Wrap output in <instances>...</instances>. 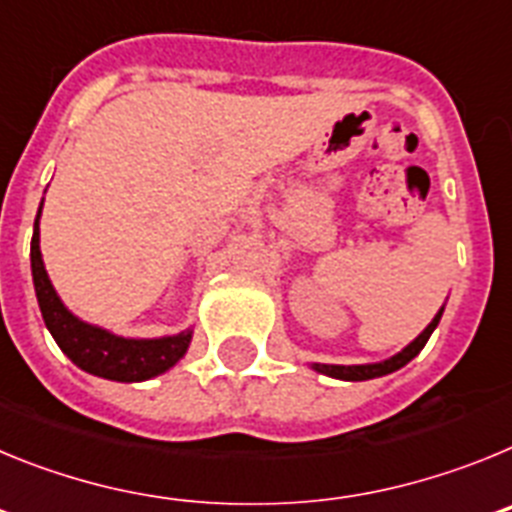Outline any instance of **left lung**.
Here are the masks:
<instances>
[{
    "label": "left lung",
    "mask_w": 512,
    "mask_h": 512,
    "mask_svg": "<svg viewBox=\"0 0 512 512\" xmlns=\"http://www.w3.org/2000/svg\"><path fill=\"white\" fill-rule=\"evenodd\" d=\"M443 312V310H441ZM441 312H438L436 318L431 320V325L420 333L418 338H415L413 343H410L408 348H402L400 354L392 356V359L387 361H379V364H361V366H333V364H315V369H318L320 374H328V377H336V379H348V382H361V379H374V377H382V374H390V372H397L400 366L408 364L410 359H415V356L420 354V348L428 343V338H431V333L436 330L438 320H441Z\"/></svg>",
    "instance_id": "1"
}]
</instances>
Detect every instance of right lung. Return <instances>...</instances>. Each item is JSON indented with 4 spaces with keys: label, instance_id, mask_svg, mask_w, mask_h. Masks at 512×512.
<instances>
[{
    "label": "right lung",
    "instance_id": "right-lung-1",
    "mask_svg": "<svg viewBox=\"0 0 512 512\" xmlns=\"http://www.w3.org/2000/svg\"><path fill=\"white\" fill-rule=\"evenodd\" d=\"M38 217H35L33 243H30L35 295H38L40 312L51 336L76 366L97 377L115 379V382H143L156 374H164L187 354L189 338H192L189 330L176 336L151 338V341H133V338L112 336L97 325H87L74 318L58 300L56 289L45 274L43 259H40Z\"/></svg>",
    "mask_w": 512,
    "mask_h": 512
}]
</instances>
